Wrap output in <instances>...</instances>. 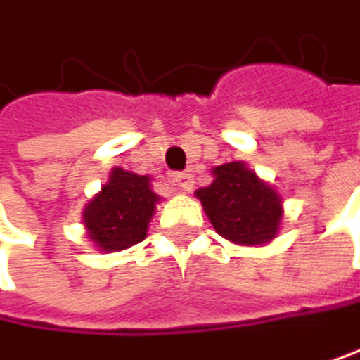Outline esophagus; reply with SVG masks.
I'll return each mask as SVG.
<instances>
[{"label":"esophagus","instance_id":"obj_1","mask_svg":"<svg viewBox=\"0 0 360 360\" xmlns=\"http://www.w3.org/2000/svg\"><path fill=\"white\" fill-rule=\"evenodd\" d=\"M172 184L176 188H181V190H192L194 179H192L190 172H176V174H172Z\"/></svg>","mask_w":360,"mask_h":360}]
</instances>
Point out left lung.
<instances>
[{
  "instance_id": "obj_1",
  "label": "left lung",
  "mask_w": 360,
  "mask_h": 360,
  "mask_svg": "<svg viewBox=\"0 0 360 360\" xmlns=\"http://www.w3.org/2000/svg\"><path fill=\"white\" fill-rule=\"evenodd\" d=\"M214 181L194 196L216 233L243 247H262L280 233L282 194L255 174L245 162L212 168Z\"/></svg>"
}]
</instances>
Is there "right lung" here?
<instances>
[{
	"instance_id": "add662e5",
	"label": "right lung",
	"mask_w": 360,
	"mask_h": 360,
	"mask_svg": "<svg viewBox=\"0 0 360 360\" xmlns=\"http://www.w3.org/2000/svg\"><path fill=\"white\" fill-rule=\"evenodd\" d=\"M159 201L148 174L113 168L109 181L82 210L84 233L98 251L129 249L146 238Z\"/></svg>"
}]
</instances>
